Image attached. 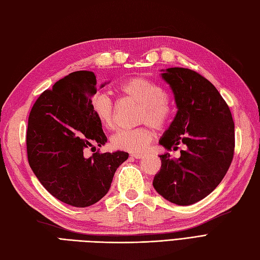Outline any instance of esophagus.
Instances as JSON below:
<instances>
[{
    "mask_svg": "<svg viewBox=\"0 0 260 260\" xmlns=\"http://www.w3.org/2000/svg\"><path fill=\"white\" fill-rule=\"evenodd\" d=\"M130 155H131V157H134V159H141V157L143 156L142 153H132Z\"/></svg>",
    "mask_w": 260,
    "mask_h": 260,
    "instance_id": "34e87169",
    "label": "esophagus"
}]
</instances>
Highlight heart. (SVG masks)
I'll list each match as a JSON object with an SVG mask.
<instances>
[{"instance_id": "heart-1", "label": "heart", "mask_w": 260, "mask_h": 260, "mask_svg": "<svg viewBox=\"0 0 260 260\" xmlns=\"http://www.w3.org/2000/svg\"><path fill=\"white\" fill-rule=\"evenodd\" d=\"M119 89L124 96L142 105L140 122L149 123L155 129H161L167 123L171 107L167 92L160 85L142 77H135L121 82ZM91 109L104 128H112L115 116L112 101L108 94L100 92L94 94L91 99ZM150 140L151 131L148 128L121 129L111 137V145L118 150L139 153L147 148Z\"/></svg>"}]
</instances>
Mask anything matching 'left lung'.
<instances>
[{"instance_id":"1","label":"left lung","mask_w":260,"mask_h":260,"mask_svg":"<svg viewBox=\"0 0 260 260\" xmlns=\"http://www.w3.org/2000/svg\"><path fill=\"white\" fill-rule=\"evenodd\" d=\"M173 92L176 115L159 143L167 150L153 187L176 205H191L211 194L224 179L235 148V130L229 106L212 82L187 68L161 69ZM184 145L173 159L168 151Z\"/></svg>"}]
</instances>
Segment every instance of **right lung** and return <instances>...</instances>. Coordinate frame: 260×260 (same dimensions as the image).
Here are the masks:
<instances>
[{
	"label": "right lung",
	"instance_id": "obj_1",
	"mask_svg": "<svg viewBox=\"0 0 260 260\" xmlns=\"http://www.w3.org/2000/svg\"><path fill=\"white\" fill-rule=\"evenodd\" d=\"M96 92L92 72H74L44 91L28 117L26 145L31 171L54 198L75 207L90 206L103 199L117 169L129 156L123 151L85 155L86 149L107 142L91 109Z\"/></svg>",
	"mask_w": 260,
	"mask_h": 260
}]
</instances>
